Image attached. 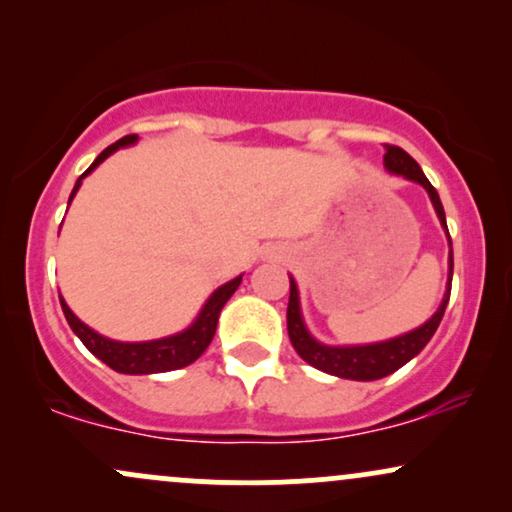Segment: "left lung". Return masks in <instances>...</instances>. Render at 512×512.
Here are the masks:
<instances>
[{
	"instance_id": "left-lung-1",
	"label": "left lung",
	"mask_w": 512,
	"mask_h": 512,
	"mask_svg": "<svg viewBox=\"0 0 512 512\" xmlns=\"http://www.w3.org/2000/svg\"><path fill=\"white\" fill-rule=\"evenodd\" d=\"M385 170L392 175H402L416 185H421L431 197L433 209H436L440 226H443L445 236H448L450 255H448V286H445L443 301H440L438 310L433 313L421 327L416 330L399 334V337L385 339V342H373V344H322L320 339H315L310 334L308 327H305L303 313H301V296H298V284L291 279V296H289V310H286V325H289V337L293 349L298 351V356L303 358L305 363L322 370V373L337 375V378L344 380H361V383H368V380H380L385 375L395 373L409 363L416 354H421V349L431 342V337L436 334L440 320H443L445 308H448L450 301V286H452V240L448 233V223H445V211L443 204H440V197L436 187L428 182V178L421 170L419 163L411 158L407 151L399 149V146L385 144V156H383Z\"/></svg>"
}]
</instances>
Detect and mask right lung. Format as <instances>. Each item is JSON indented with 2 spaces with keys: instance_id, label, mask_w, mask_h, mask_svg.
Here are the masks:
<instances>
[{
  "instance_id": "obj_1",
  "label": "right lung",
  "mask_w": 512,
  "mask_h": 512,
  "mask_svg": "<svg viewBox=\"0 0 512 512\" xmlns=\"http://www.w3.org/2000/svg\"><path fill=\"white\" fill-rule=\"evenodd\" d=\"M137 142H139L137 134H129V137L117 139L115 144H110L108 149L101 151L96 161H93L91 166L81 173V178L76 180L72 195H69V202L76 197V192H79L81 182H84L86 175H91L93 170L101 166L105 158L113 156L117 149H125V146H132ZM240 281H243V274H238L236 279L226 281V284L219 286V289L211 293L207 303L202 305V310H199L195 320H192L190 327H185L182 332L168 334V337L149 339V342H117V339L103 337V334L91 330L86 322H81L79 317L72 313V308H69L62 296H60V303H62V313L67 317L72 332L81 339V342H84V346L93 356L101 358L105 366H110L113 370H117V373H125V375L168 373V370L190 366V363H195L197 358L207 351L211 339H214L216 325H219L221 308L226 305L228 298L236 293Z\"/></svg>"
}]
</instances>
